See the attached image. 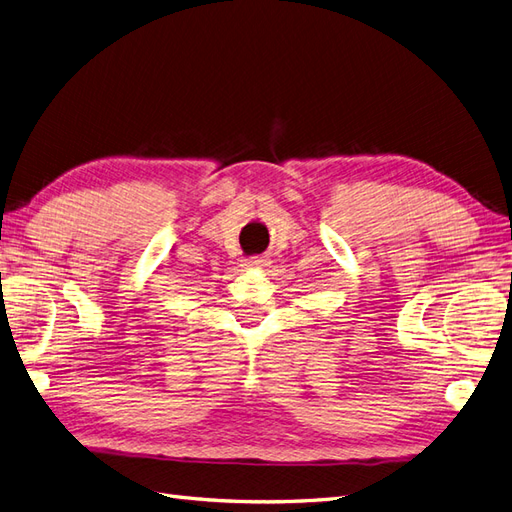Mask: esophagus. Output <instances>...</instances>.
<instances>
[{"label":"esophagus","instance_id":"34e87169","mask_svg":"<svg viewBox=\"0 0 512 512\" xmlns=\"http://www.w3.org/2000/svg\"><path fill=\"white\" fill-rule=\"evenodd\" d=\"M269 265H271V260L265 256H254V258L245 260V267H250V269H267Z\"/></svg>","mask_w":512,"mask_h":512}]
</instances>
